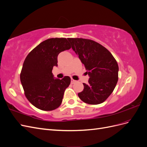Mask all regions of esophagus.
Returning a JSON list of instances; mask_svg holds the SVG:
<instances>
[{"label": "esophagus", "mask_w": 147, "mask_h": 147, "mask_svg": "<svg viewBox=\"0 0 147 147\" xmlns=\"http://www.w3.org/2000/svg\"><path fill=\"white\" fill-rule=\"evenodd\" d=\"M75 82H76V80H74V79H71V83L74 84V83H75Z\"/></svg>", "instance_id": "esophagus-1"}]
</instances>
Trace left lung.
I'll return each mask as SVG.
<instances>
[{"label": "left lung", "mask_w": 147, "mask_h": 147, "mask_svg": "<svg viewBox=\"0 0 147 147\" xmlns=\"http://www.w3.org/2000/svg\"><path fill=\"white\" fill-rule=\"evenodd\" d=\"M72 50L87 70L88 83L78 94L88 104H99L112 94L118 80V65L111 53L100 44L89 39L69 38Z\"/></svg>", "instance_id": "left-lung-1"}]
</instances>
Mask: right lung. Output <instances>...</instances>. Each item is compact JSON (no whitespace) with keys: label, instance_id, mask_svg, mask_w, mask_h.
I'll list each match as a JSON object with an SVG mask.
<instances>
[{"label":"right lung","instance_id":"obj_1","mask_svg":"<svg viewBox=\"0 0 147 147\" xmlns=\"http://www.w3.org/2000/svg\"><path fill=\"white\" fill-rule=\"evenodd\" d=\"M70 48L65 38H51L40 43L26 57L21 82L26 98L37 109L50 111L61 104L70 78H55L52 70L57 66L59 53Z\"/></svg>","mask_w":147,"mask_h":147}]
</instances>
